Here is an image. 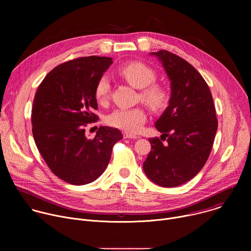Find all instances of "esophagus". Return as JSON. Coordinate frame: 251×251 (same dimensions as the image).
<instances>
[{
	"label": "esophagus",
	"instance_id": "esophagus-1",
	"mask_svg": "<svg viewBox=\"0 0 251 251\" xmlns=\"http://www.w3.org/2000/svg\"><path fill=\"white\" fill-rule=\"evenodd\" d=\"M124 138L125 139H137L138 136L134 135V134H130V133H124Z\"/></svg>",
	"mask_w": 251,
	"mask_h": 251
}]
</instances>
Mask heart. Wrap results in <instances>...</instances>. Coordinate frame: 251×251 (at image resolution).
<instances>
[{
	"label": "heart",
	"instance_id": "1",
	"mask_svg": "<svg viewBox=\"0 0 251 251\" xmlns=\"http://www.w3.org/2000/svg\"><path fill=\"white\" fill-rule=\"evenodd\" d=\"M119 75L132 86L141 89L140 97L153 111L163 110L170 100L168 89L158 83L156 71L140 61H132L122 65L118 69ZM111 90L110 80L107 75H102L94 89V96L100 103L107 100ZM147 119L146 111L142 107L130 109H117L113 111L107 122L114 128L127 133H137L144 125Z\"/></svg>",
	"mask_w": 251,
	"mask_h": 251
}]
</instances>
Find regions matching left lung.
I'll list each match as a JSON object with an SVG mask.
<instances>
[{
    "instance_id": "1",
    "label": "left lung",
    "mask_w": 251,
    "mask_h": 251,
    "mask_svg": "<svg viewBox=\"0 0 251 251\" xmlns=\"http://www.w3.org/2000/svg\"><path fill=\"white\" fill-rule=\"evenodd\" d=\"M151 54L161 60L172 92L169 106L155 123L161 139H149L152 149L143 169L155 184L173 188L190 181L204 166L218 118L209 87L191 63L168 50Z\"/></svg>"
}]
</instances>
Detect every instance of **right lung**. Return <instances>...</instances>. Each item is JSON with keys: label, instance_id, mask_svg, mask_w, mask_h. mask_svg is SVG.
Here are the masks:
<instances>
[{"label": "right lung", "instance_id": "1", "mask_svg": "<svg viewBox=\"0 0 251 251\" xmlns=\"http://www.w3.org/2000/svg\"><path fill=\"white\" fill-rule=\"evenodd\" d=\"M111 57L84 56L54 67L35 92L32 135L50 171L71 185L94 182L108 166L113 146L123 138L112 127L101 126L94 138L85 127L98 120L94 89L112 64Z\"/></svg>", "mask_w": 251, "mask_h": 251}]
</instances>
